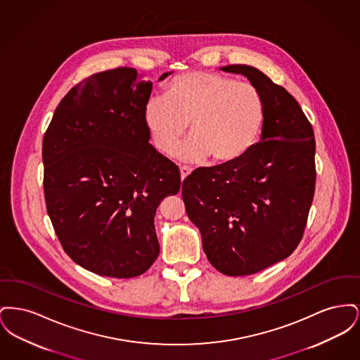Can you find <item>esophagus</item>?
<instances>
[{
    "label": "esophagus",
    "mask_w": 360,
    "mask_h": 360,
    "mask_svg": "<svg viewBox=\"0 0 360 360\" xmlns=\"http://www.w3.org/2000/svg\"><path fill=\"white\" fill-rule=\"evenodd\" d=\"M191 174V170L188 169V167H181V178H182V181L186 178V176H188Z\"/></svg>",
    "instance_id": "34e87169"
}]
</instances>
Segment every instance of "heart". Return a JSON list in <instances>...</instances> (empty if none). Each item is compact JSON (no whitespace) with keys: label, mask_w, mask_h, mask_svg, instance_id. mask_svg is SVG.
Segmentation results:
<instances>
[{"label":"heart","mask_w":360,"mask_h":360,"mask_svg":"<svg viewBox=\"0 0 360 360\" xmlns=\"http://www.w3.org/2000/svg\"><path fill=\"white\" fill-rule=\"evenodd\" d=\"M267 120L264 96L251 84L209 71L172 78L163 97L146 103L143 121L160 154L172 156L188 134L182 158L209 156L217 166L238 163L257 147Z\"/></svg>","instance_id":"heart-1"}]
</instances>
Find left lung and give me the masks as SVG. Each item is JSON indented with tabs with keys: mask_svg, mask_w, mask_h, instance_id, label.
I'll use <instances>...</instances> for the list:
<instances>
[{
	"mask_svg": "<svg viewBox=\"0 0 360 360\" xmlns=\"http://www.w3.org/2000/svg\"><path fill=\"white\" fill-rule=\"evenodd\" d=\"M221 70L247 77L264 96L262 141L235 165L188 175L182 198L210 264L240 276L286 259L302 239L316 186V141L311 124L283 86L247 65Z\"/></svg>",
	"mask_w": 360,
	"mask_h": 360,
	"instance_id": "obj_1",
	"label": "left lung"
}]
</instances>
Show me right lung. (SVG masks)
Masks as SVG:
<instances>
[{
	"label": "right lung",
	"mask_w": 360,
	"mask_h": 360,
	"mask_svg": "<svg viewBox=\"0 0 360 360\" xmlns=\"http://www.w3.org/2000/svg\"><path fill=\"white\" fill-rule=\"evenodd\" d=\"M151 90L131 68L93 74L63 97L43 137L55 233L77 264L101 276L134 278L153 266L155 212L181 188L178 166L148 143Z\"/></svg>",
	"instance_id": "obj_1"
}]
</instances>
